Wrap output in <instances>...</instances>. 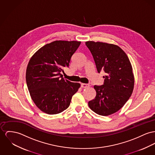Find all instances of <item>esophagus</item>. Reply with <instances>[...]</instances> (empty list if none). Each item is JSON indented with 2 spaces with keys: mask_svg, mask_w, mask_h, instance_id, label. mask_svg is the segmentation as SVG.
Segmentation results:
<instances>
[{
  "mask_svg": "<svg viewBox=\"0 0 155 155\" xmlns=\"http://www.w3.org/2000/svg\"><path fill=\"white\" fill-rule=\"evenodd\" d=\"M90 86L89 84H86V83H81V87L83 88H86L87 87Z\"/></svg>",
  "mask_w": 155,
  "mask_h": 155,
  "instance_id": "34e87169",
  "label": "esophagus"
}]
</instances>
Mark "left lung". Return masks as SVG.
<instances>
[{
	"label": "left lung",
	"instance_id": "left-lung-1",
	"mask_svg": "<svg viewBox=\"0 0 155 155\" xmlns=\"http://www.w3.org/2000/svg\"><path fill=\"white\" fill-rule=\"evenodd\" d=\"M86 45L91 52L97 72L106 73L102 85H94V99L89 107L96 114L108 116L120 109L132 95L134 76L130 61L118 46L103 42L88 41Z\"/></svg>",
	"mask_w": 155,
	"mask_h": 155
}]
</instances>
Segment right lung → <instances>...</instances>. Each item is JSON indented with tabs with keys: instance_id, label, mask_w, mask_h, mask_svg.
Listing matches in <instances>:
<instances>
[{
	"instance_id": "obj_1",
	"label": "right lung",
	"mask_w": 155,
	"mask_h": 155,
	"mask_svg": "<svg viewBox=\"0 0 155 155\" xmlns=\"http://www.w3.org/2000/svg\"><path fill=\"white\" fill-rule=\"evenodd\" d=\"M81 42L56 41L36 52L28 63L26 80L31 99L42 112L58 114L70 105L79 83L64 80L61 73L69 67L71 59Z\"/></svg>"
}]
</instances>
